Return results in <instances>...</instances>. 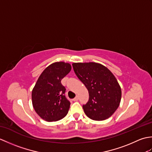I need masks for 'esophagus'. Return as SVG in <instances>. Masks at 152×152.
I'll list each match as a JSON object with an SVG mask.
<instances>
[{"label":"esophagus","mask_w":152,"mask_h":152,"mask_svg":"<svg viewBox=\"0 0 152 152\" xmlns=\"http://www.w3.org/2000/svg\"><path fill=\"white\" fill-rule=\"evenodd\" d=\"M78 99H79L78 96L77 95L75 98H74V99H73V101H78Z\"/></svg>","instance_id":"34e87169"}]
</instances>
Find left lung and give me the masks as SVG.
<instances>
[{"mask_svg": "<svg viewBox=\"0 0 152 152\" xmlns=\"http://www.w3.org/2000/svg\"><path fill=\"white\" fill-rule=\"evenodd\" d=\"M73 69L89 92V101L83 105L86 114L93 120L108 118L121 101V90L117 80L106 66L96 63L72 64Z\"/></svg>", "mask_w": 152, "mask_h": 152, "instance_id": "left-lung-1", "label": "left lung"}]
</instances>
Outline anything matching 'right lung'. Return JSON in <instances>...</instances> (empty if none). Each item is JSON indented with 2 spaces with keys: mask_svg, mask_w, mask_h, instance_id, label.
I'll list each match as a JSON object with an SVG mask.
<instances>
[{
  "mask_svg": "<svg viewBox=\"0 0 152 152\" xmlns=\"http://www.w3.org/2000/svg\"><path fill=\"white\" fill-rule=\"evenodd\" d=\"M70 70L69 63L56 62L48 66L38 78L32 91V101L34 110L44 120H60L69 112L70 102L61 82Z\"/></svg>",
  "mask_w": 152,
  "mask_h": 152,
  "instance_id": "right-lung-1",
  "label": "right lung"
}]
</instances>
